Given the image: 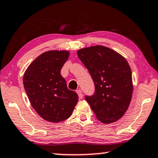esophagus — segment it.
Returning <instances> with one entry per match:
<instances>
[{"mask_svg": "<svg viewBox=\"0 0 158 158\" xmlns=\"http://www.w3.org/2000/svg\"><path fill=\"white\" fill-rule=\"evenodd\" d=\"M77 93L78 94V95H79V98H80V99H82V98H83L82 92H81L80 89H78V90H77Z\"/></svg>", "mask_w": 158, "mask_h": 158, "instance_id": "obj_1", "label": "esophagus"}]
</instances>
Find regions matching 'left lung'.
<instances>
[{
    "instance_id": "1",
    "label": "left lung",
    "mask_w": 158,
    "mask_h": 158,
    "mask_svg": "<svg viewBox=\"0 0 158 158\" xmlns=\"http://www.w3.org/2000/svg\"><path fill=\"white\" fill-rule=\"evenodd\" d=\"M77 55L94 85V94L86 95V100L102 123L118 121L129 108L133 92L131 70L127 60L101 45L82 48Z\"/></svg>"
}]
</instances>
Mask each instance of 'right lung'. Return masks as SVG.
<instances>
[{
	"mask_svg": "<svg viewBox=\"0 0 158 158\" xmlns=\"http://www.w3.org/2000/svg\"><path fill=\"white\" fill-rule=\"evenodd\" d=\"M69 56L66 50L43 52L29 65L23 77L31 106L45 121L58 123L69 118L78 102V94L68 89L60 74Z\"/></svg>",
	"mask_w": 158,
	"mask_h": 158,
	"instance_id": "obj_1",
	"label": "right lung"
}]
</instances>
